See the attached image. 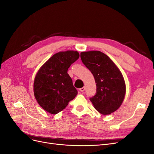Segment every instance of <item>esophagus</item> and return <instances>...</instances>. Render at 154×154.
<instances>
[{
	"instance_id": "34e87169",
	"label": "esophagus",
	"mask_w": 154,
	"mask_h": 154,
	"mask_svg": "<svg viewBox=\"0 0 154 154\" xmlns=\"http://www.w3.org/2000/svg\"><path fill=\"white\" fill-rule=\"evenodd\" d=\"M85 87H82V88H80V92H83L85 91Z\"/></svg>"
}]
</instances>
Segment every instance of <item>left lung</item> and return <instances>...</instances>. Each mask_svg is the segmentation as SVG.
Wrapping results in <instances>:
<instances>
[{
	"mask_svg": "<svg viewBox=\"0 0 154 154\" xmlns=\"http://www.w3.org/2000/svg\"><path fill=\"white\" fill-rule=\"evenodd\" d=\"M80 57L95 79L96 94L90 98L94 108L103 115L117 110L126 94L125 82L119 68L100 51L82 52Z\"/></svg>",
	"mask_w": 154,
	"mask_h": 154,
	"instance_id": "1",
	"label": "left lung"
}]
</instances>
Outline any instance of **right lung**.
I'll return each instance as SVG.
<instances>
[{
	"label": "right lung",
	"mask_w": 154,
	"mask_h": 154,
	"mask_svg": "<svg viewBox=\"0 0 154 154\" xmlns=\"http://www.w3.org/2000/svg\"><path fill=\"white\" fill-rule=\"evenodd\" d=\"M78 51H60L45 62L36 74L33 92L39 105L51 114L63 110L78 94L67 73L79 58Z\"/></svg>",
	"instance_id": "1"
}]
</instances>
